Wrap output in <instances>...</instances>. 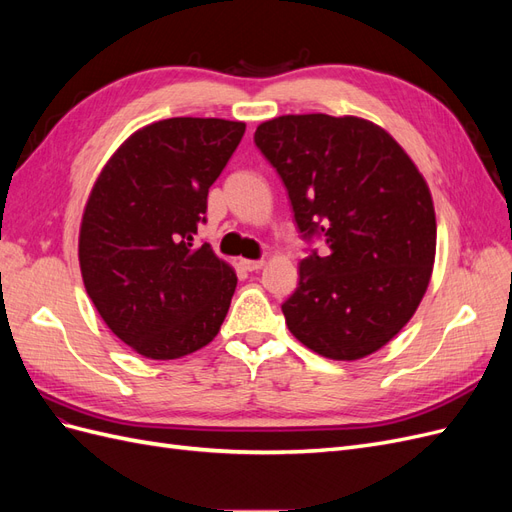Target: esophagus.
I'll list each match as a JSON object with an SVG mask.
<instances>
[{"label": "esophagus", "instance_id": "esophagus-1", "mask_svg": "<svg viewBox=\"0 0 512 512\" xmlns=\"http://www.w3.org/2000/svg\"><path fill=\"white\" fill-rule=\"evenodd\" d=\"M241 267L245 271H258L265 267V260H241Z\"/></svg>", "mask_w": 512, "mask_h": 512}]
</instances>
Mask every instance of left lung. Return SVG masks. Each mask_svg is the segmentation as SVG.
<instances>
[{
    "label": "left lung",
    "mask_w": 512,
    "mask_h": 512,
    "mask_svg": "<svg viewBox=\"0 0 512 512\" xmlns=\"http://www.w3.org/2000/svg\"><path fill=\"white\" fill-rule=\"evenodd\" d=\"M254 143L282 177L305 241L299 286L284 301L290 333L333 361L380 350L406 327L429 286L436 211L395 138L361 117L282 115Z\"/></svg>",
    "instance_id": "left-lung-1"
}]
</instances>
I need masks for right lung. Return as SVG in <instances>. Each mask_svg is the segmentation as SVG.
<instances>
[{
  "mask_svg": "<svg viewBox=\"0 0 512 512\" xmlns=\"http://www.w3.org/2000/svg\"><path fill=\"white\" fill-rule=\"evenodd\" d=\"M245 123L162 119L106 162L85 205V290L123 344L147 359L192 354L218 335L237 288L230 265L196 243L207 194Z\"/></svg>",
  "mask_w": 512,
  "mask_h": 512,
  "instance_id": "obj_1",
  "label": "right lung"
}]
</instances>
